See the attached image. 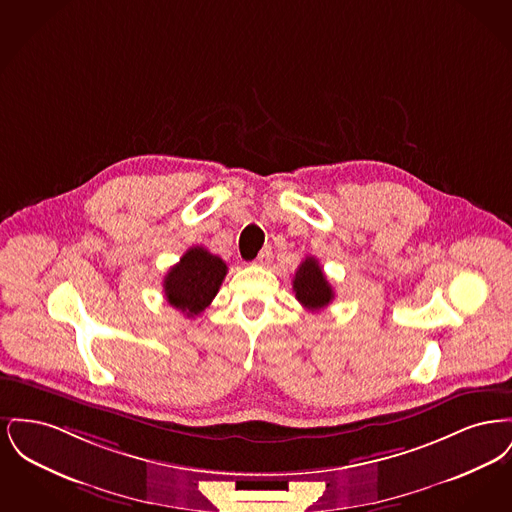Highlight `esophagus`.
<instances>
[{
	"label": "esophagus",
	"instance_id": "34e87169",
	"mask_svg": "<svg viewBox=\"0 0 512 512\" xmlns=\"http://www.w3.org/2000/svg\"><path fill=\"white\" fill-rule=\"evenodd\" d=\"M270 263H272V249H270V247H263V251L259 253V257H257L255 265H259V267H268Z\"/></svg>",
	"mask_w": 512,
	"mask_h": 512
}]
</instances>
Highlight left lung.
<instances>
[{
    "mask_svg": "<svg viewBox=\"0 0 512 512\" xmlns=\"http://www.w3.org/2000/svg\"><path fill=\"white\" fill-rule=\"evenodd\" d=\"M293 292L297 301L309 311H320L334 299V290L315 257H305L297 268L293 276Z\"/></svg>",
    "mask_w": 512,
    "mask_h": 512,
    "instance_id": "left-lung-1",
    "label": "left lung"
}]
</instances>
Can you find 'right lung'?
Returning <instances> with one entry per match:
<instances>
[{
    "instance_id": "add662e5",
    "label": "right lung",
    "mask_w": 512,
    "mask_h": 512,
    "mask_svg": "<svg viewBox=\"0 0 512 512\" xmlns=\"http://www.w3.org/2000/svg\"><path fill=\"white\" fill-rule=\"evenodd\" d=\"M226 272L228 267L219 255L201 245L190 247L163 280L167 301L186 317H197L215 299Z\"/></svg>"
}]
</instances>
